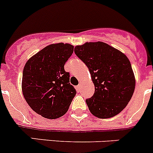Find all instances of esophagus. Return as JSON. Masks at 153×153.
Masks as SVG:
<instances>
[{"mask_svg":"<svg viewBox=\"0 0 153 153\" xmlns=\"http://www.w3.org/2000/svg\"><path fill=\"white\" fill-rule=\"evenodd\" d=\"M76 91H77L78 92H79V91H80V90H81V84H79V85H78L76 87Z\"/></svg>","mask_w":153,"mask_h":153,"instance_id":"obj_1","label":"esophagus"}]
</instances>
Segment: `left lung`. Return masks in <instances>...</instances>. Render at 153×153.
Returning a JSON list of instances; mask_svg holds the SVG:
<instances>
[{
  "mask_svg": "<svg viewBox=\"0 0 153 153\" xmlns=\"http://www.w3.org/2000/svg\"><path fill=\"white\" fill-rule=\"evenodd\" d=\"M89 70L94 85L93 96L85 100L91 114L107 119L127 106L135 88V78L127 56L103 42H90L74 48Z\"/></svg>",
  "mask_w": 153,
  "mask_h": 153,
  "instance_id": "left-lung-1",
  "label": "left lung"
}]
</instances>
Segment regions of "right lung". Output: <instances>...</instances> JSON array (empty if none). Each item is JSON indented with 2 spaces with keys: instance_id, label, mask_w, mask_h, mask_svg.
I'll list each match as a JSON object with an SVG mask.
<instances>
[{
  "instance_id": "1",
  "label": "right lung",
  "mask_w": 153,
  "mask_h": 153,
  "mask_svg": "<svg viewBox=\"0 0 153 153\" xmlns=\"http://www.w3.org/2000/svg\"><path fill=\"white\" fill-rule=\"evenodd\" d=\"M74 52L69 43L49 45L32 56L23 69L22 89L30 108L46 119L61 117L76 94L65 64Z\"/></svg>"
}]
</instances>
